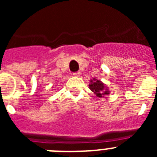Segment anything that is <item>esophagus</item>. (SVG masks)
Returning <instances> with one entry per match:
<instances>
[{
	"label": "esophagus",
	"mask_w": 157,
	"mask_h": 157,
	"mask_svg": "<svg viewBox=\"0 0 157 157\" xmlns=\"http://www.w3.org/2000/svg\"><path fill=\"white\" fill-rule=\"evenodd\" d=\"M73 75H74L75 77H79V76L81 75V72L77 71L75 72V73H73Z\"/></svg>",
	"instance_id": "1"
}]
</instances>
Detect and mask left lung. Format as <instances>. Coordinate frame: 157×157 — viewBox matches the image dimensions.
<instances>
[{
    "label": "left lung",
    "mask_w": 157,
    "mask_h": 157,
    "mask_svg": "<svg viewBox=\"0 0 157 157\" xmlns=\"http://www.w3.org/2000/svg\"><path fill=\"white\" fill-rule=\"evenodd\" d=\"M89 88L90 89V90L94 92V94L98 98H102L105 96L109 95V93H110L109 88L101 80L97 79L95 78L90 80V83L89 84Z\"/></svg>",
    "instance_id": "obj_1"
}]
</instances>
